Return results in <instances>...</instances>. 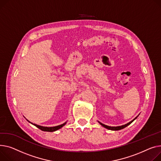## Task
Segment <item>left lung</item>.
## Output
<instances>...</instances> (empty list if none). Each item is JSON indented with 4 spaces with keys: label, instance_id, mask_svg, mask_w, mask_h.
I'll list each match as a JSON object with an SVG mask.
<instances>
[{
    "label": "left lung",
    "instance_id": "8db88e82",
    "mask_svg": "<svg viewBox=\"0 0 161 161\" xmlns=\"http://www.w3.org/2000/svg\"><path fill=\"white\" fill-rule=\"evenodd\" d=\"M138 116V115L137 116H136L135 119H133V120H132L131 122H130L129 123H127V124H124V125H120V126H109V125H105V124H102V123H101V122H99V124H100V125H102L103 127H104L105 128H106V129H108V130H113V131H118V130H122V129H124V128H125V127H127V125H129L130 124H131L136 119V118Z\"/></svg>",
    "mask_w": 161,
    "mask_h": 161
}]
</instances>
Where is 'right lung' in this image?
Returning <instances> with one entry per match:
<instances>
[{
  "instance_id": "obj_1",
  "label": "right lung",
  "mask_w": 161,
  "mask_h": 161,
  "mask_svg": "<svg viewBox=\"0 0 161 161\" xmlns=\"http://www.w3.org/2000/svg\"><path fill=\"white\" fill-rule=\"evenodd\" d=\"M25 119H26V118H25ZM26 120L28 122H29L30 124H33L34 125H35L36 127H37V128H39V130H42V131H48V132L56 131H57V130L61 129V128L63 126L65 125L66 124V123H67V122H65V123H63V124H61V125H57V126H53V127H45V126H41V125H37V124H33V123H31V122H30L29 120H28L27 119H26Z\"/></svg>"
}]
</instances>
